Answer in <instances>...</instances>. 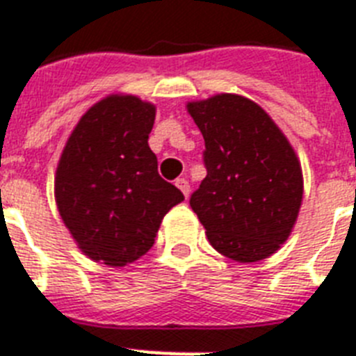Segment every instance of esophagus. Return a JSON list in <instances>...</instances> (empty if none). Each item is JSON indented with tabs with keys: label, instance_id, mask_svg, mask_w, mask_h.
<instances>
[{
	"label": "esophagus",
	"instance_id": "obj_1",
	"mask_svg": "<svg viewBox=\"0 0 356 356\" xmlns=\"http://www.w3.org/2000/svg\"><path fill=\"white\" fill-rule=\"evenodd\" d=\"M175 186H177L179 190H181V192L184 193V197L190 195V183H188V181L184 177L177 179V181H175Z\"/></svg>",
	"mask_w": 356,
	"mask_h": 356
}]
</instances>
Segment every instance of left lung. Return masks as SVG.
<instances>
[{
  "label": "left lung",
  "instance_id": "left-lung-1",
  "mask_svg": "<svg viewBox=\"0 0 356 356\" xmlns=\"http://www.w3.org/2000/svg\"><path fill=\"white\" fill-rule=\"evenodd\" d=\"M204 137L206 177L190 197L211 246L237 262L270 257L291 234L302 170L271 118L243 95L188 104Z\"/></svg>",
  "mask_w": 356,
  "mask_h": 356
}]
</instances>
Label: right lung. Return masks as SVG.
<instances>
[{
    "label": "right lung",
    "instance_id": "1",
    "mask_svg": "<svg viewBox=\"0 0 356 356\" xmlns=\"http://www.w3.org/2000/svg\"><path fill=\"white\" fill-rule=\"evenodd\" d=\"M155 106L110 95L77 122L56 172L63 222L92 261L127 266L154 246L161 220L184 201L148 146Z\"/></svg>",
    "mask_w": 356,
    "mask_h": 356
}]
</instances>
